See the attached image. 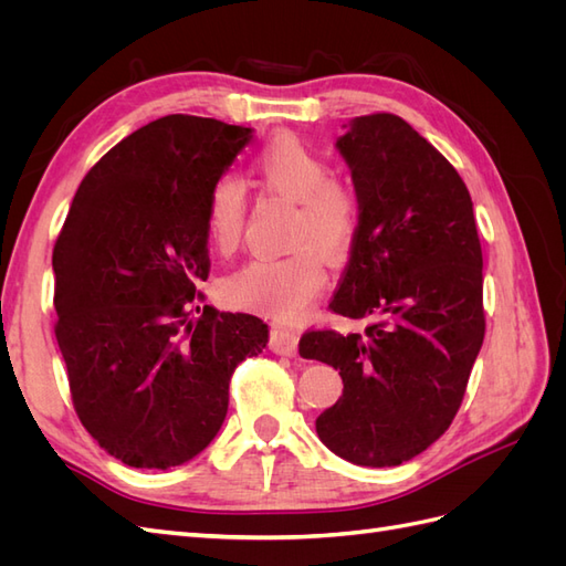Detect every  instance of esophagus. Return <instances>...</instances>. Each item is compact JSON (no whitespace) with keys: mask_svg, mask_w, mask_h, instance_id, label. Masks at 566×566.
<instances>
[{"mask_svg":"<svg viewBox=\"0 0 566 566\" xmlns=\"http://www.w3.org/2000/svg\"><path fill=\"white\" fill-rule=\"evenodd\" d=\"M300 345V333L283 328V325H273L271 331V352L281 356H295Z\"/></svg>","mask_w":566,"mask_h":566,"instance_id":"34e87169","label":"esophagus"}]
</instances>
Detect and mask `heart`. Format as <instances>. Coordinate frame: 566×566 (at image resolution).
<instances>
[{
    "label": "heart",
    "instance_id": "heart-1",
    "mask_svg": "<svg viewBox=\"0 0 566 566\" xmlns=\"http://www.w3.org/2000/svg\"><path fill=\"white\" fill-rule=\"evenodd\" d=\"M252 169L269 191L297 200L293 219L295 250L281 256H254L221 283V295L238 310L273 318H297L328 281V269L316 245L337 260L356 238V198L331 179L333 169L314 148L293 134L273 136L252 160ZM245 221V184L219 177L205 200V233L219 254L241 243ZM315 245L312 247L311 243Z\"/></svg>",
    "mask_w": 566,
    "mask_h": 566
}]
</instances>
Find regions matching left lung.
<instances>
[{
	"mask_svg": "<svg viewBox=\"0 0 566 566\" xmlns=\"http://www.w3.org/2000/svg\"><path fill=\"white\" fill-rule=\"evenodd\" d=\"M335 142L352 169L358 227L331 310L364 335L314 331L300 356L345 389L318 439L364 468H394L449 430L484 342L482 245L465 181L406 119H349Z\"/></svg>",
	"mask_w": 566,
	"mask_h": 566,
	"instance_id": "8db88e82",
	"label": "left lung"
}]
</instances>
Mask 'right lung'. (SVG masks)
<instances>
[{"instance_id": "1", "label": "right lung", "mask_w": 566, "mask_h": 566, "mask_svg": "<svg viewBox=\"0 0 566 566\" xmlns=\"http://www.w3.org/2000/svg\"><path fill=\"white\" fill-rule=\"evenodd\" d=\"M252 132L153 119L90 169L56 241V342L73 403L129 468H177L208 449L235 366L266 349L262 318L188 312L210 273L205 200Z\"/></svg>"}]
</instances>
